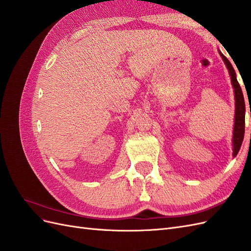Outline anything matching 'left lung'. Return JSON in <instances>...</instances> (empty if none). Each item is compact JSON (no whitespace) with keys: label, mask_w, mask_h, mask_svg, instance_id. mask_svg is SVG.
<instances>
[{"label":"left lung","mask_w":251,"mask_h":251,"mask_svg":"<svg viewBox=\"0 0 251 251\" xmlns=\"http://www.w3.org/2000/svg\"><path fill=\"white\" fill-rule=\"evenodd\" d=\"M220 55H221L223 62L225 63L227 69H228L231 85L234 92V100H235V112H234V125H233V136H232V151H233V157L238 155L239 151L241 149L243 139H244V132H245V101L244 96H243L242 89L239 85L237 79V74L233 69L232 65L227 59L221 51H219Z\"/></svg>","instance_id":"left-lung-1"}]
</instances>
